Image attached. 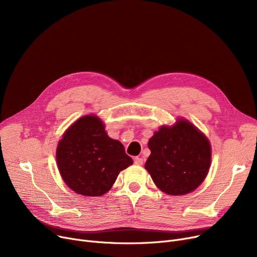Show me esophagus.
Here are the masks:
<instances>
[{
	"instance_id": "obj_1",
	"label": "esophagus",
	"mask_w": 257,
	"mask_h": 257,
	"mask_svg": "<svg viewBox=\"0 0 257 257\" xmlns=\"http://www.w3.org/2000/svg\"><path fill=\"white\" fill-rule=\"evenodd\" d=\"M134 164L138 166H142L144 164V159L142 157H136L134 158Z\"/></svg>"
}]
</instances>
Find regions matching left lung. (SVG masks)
Masks as SVG:
<instances>
[{
  "mask_svg": "<svg viewBox=\"0 0 257 257\" xmlns=\"http://www.w3.org/2000/svg\"><path fill=\"white\" fill-rule=\"evenodd\" d=\"M151 155L145 169L160 191L182 196L204 181L210 166L209 141L186 119L163 126L149 140Z\"/></svg>",
  "mask_w": 257,
  "mask_h": 257,
  "instance_id": "8db88e82",
  "label": "left lung"
}]
</instances>
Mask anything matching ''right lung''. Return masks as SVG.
<instances>
[{"label":"right lung","instance_id":"1","mask_svg":"<svg viewBox=\"0 0 257 257\" xmlns=\"http://www.w3.org/2000/svg\"><path fill=\"white\" fill-rule=\"evenodd\" d=\"M56 160L63 181L75 193L100 197L110 190L120 171L133 164L118 141L107 136L97 115H84L60 140Z\"/></svg>","mask_w":257,"mask_h":257}]
</instances>
